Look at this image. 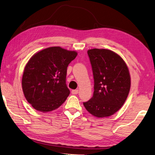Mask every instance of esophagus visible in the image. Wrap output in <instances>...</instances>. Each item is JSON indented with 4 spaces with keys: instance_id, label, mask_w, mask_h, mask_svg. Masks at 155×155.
Returning <instances> with one entry per match:
<instances>
[{
    "instance_id": "esophagus-1",
    "label": "esophagus",
    "mask_w": 155,
    "mask_h": 155,
    "mask_svg": "<svg viewBox=\"0 0 155 155\" xmlns=\"http://www.w3.org/2000/svg\"><path fill=\"white\" fill-rule=\"evenodd\" d=\"M78 92H79V91H78V90H72L71 91V93H72V94H74V95L78 94Z\"/></svg>"
}]
</instances>
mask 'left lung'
Wrapping results in <instances>:
<instances>
[{
    "mask_svg": "<svg viewBox=\"0 0 155 155\" xmlns=\"http://www.w3.org/2000/svg\"><path fill=\"white\" fill-rule=\"evenodd\" d=\"M87 54L93 71L94 92L83 104L97 117L110 116L120 110L128 95V68L122 58L110 50L93 49Z\"/></svg>",
    "mask_w": 155,
    "mask_h": 155,
    "instance_id": "obj_1",
    "label": "left lung"
}]
</instances>
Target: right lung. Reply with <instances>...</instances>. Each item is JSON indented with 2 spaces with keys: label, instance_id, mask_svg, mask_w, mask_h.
<instances>
[{
  "label": "right lung",
  "instance_id": "1",
  "mask_svg": "<svg viewBox=\"0 0 155 155\" xmlns=\"http://www.w3.org/2000/svg\"><path fill=\"white\" fill-rule=\"evenodd\" d=\"M77 52L60 47L45 49L33 55L25 68L22 87L25 97L35 110H55L69 95L66 84L68 65Z\"/></svg>",
  "mask_w": 155,
  "mask_h": 155
}]
</instances>
